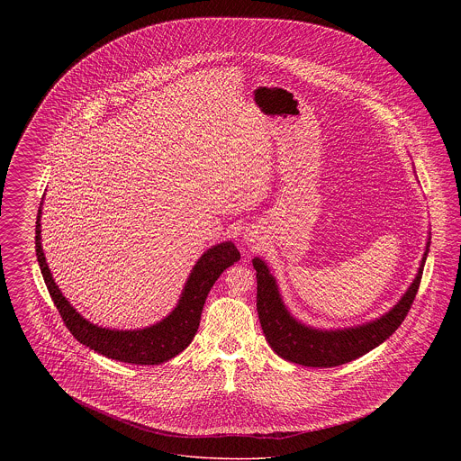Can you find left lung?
Instances as JSON below:
<instances>
[{
    "mask_svg": "<svg viewBox=\"0 0 461 461\" xmlns=\"http://www.w3.org/2000/svg\"><path fill=\"white\" fill-rule=\"evenodd\" d=\"M430 237L420 261L417 276L402 297L382 316L344 329H316L297 320L286 307L276 278L261 258L252 264L258 271V314L271 349L290 363L312 368H331L354 361L385 342L404 321L415 301L423 266L429 256Z\"/></svg>",
    "mask_w": 461,
    "mask_h": 461,
    "instance_id": "obj_1",
    "label": "left lung"
}]
</instances>
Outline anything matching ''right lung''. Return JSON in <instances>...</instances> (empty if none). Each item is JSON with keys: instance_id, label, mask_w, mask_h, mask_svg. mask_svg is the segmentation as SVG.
<instances>
[{"instance_id": "right-lung-1", "label": "right lung", "mask_w": 461, "mask_h": 461, "mask_svg": "<svg viewBox=\"0 0 461 461\" xmlns=\"http://www.w3.org/2000/svg\"><path fill=\"white\" fill-rule=\"evenodd\" d=\"M41 211L43 200L36 221V256L48 292L74 339L89 349L115 361L131 365H160L185 351L197 333L200 314L211 288L226 267L240 261V252L233 241H221L218 245H212L192 267L177 304L166 318L145 329L98 327L81 316L77 309H74L51 276L41 245Z\"/></svg>"}]
</instances>
